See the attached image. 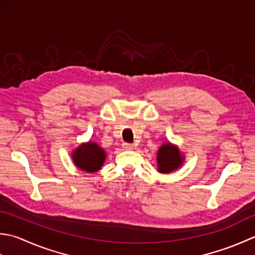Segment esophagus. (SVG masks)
Masks as SVG:
<instances>
[{
    "label": "esophagus",
    "instance_id": "1",
    "mask_svg": "<svg viewBox=\"0 0 255 255\" xmlns=\"http://www.w3.org/2000/svg\"><path fill=\"white\" fill-rule=\"evenodd\" d=\"M122 147H123L124 149H127V150H129V149H133V144H128V143H123V144H122Z\"/></svg>",
    "mask_w": 255,
    "mask_h": 255
}]
</instances>
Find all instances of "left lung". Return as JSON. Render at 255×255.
<instances>
[{"label":"left lung","instance_id":"1","mask_svg":"<svg viewBox=\"0 0 255 255\" xmlns=\"http://www.w3.org/2000/svg\"><path fill=\"white\" fill-rule=\"evenodd\" d=\"M157 170L160 174H169L180 168L185 162V155L179 147L170 142H164L157 150Z\"/></svg>","mask_w":255,"mask_h":255}]
</instances>
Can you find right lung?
I'll use <instances>...</instances> for the list:
<instances>
[{"label": "right lung", "mask_w": 255, "mask_h": 255, "mask_svg": "<svg viewBox=\"0 0 255 255\" xmlns=\"http://www.w3.org/2000/svg\"><path fill=\"white\" fill-rule=\"evenodd\" d=\"M106 158V150L93 141L81 143L71 153V159L76 167L87 173H96L100 170Z\"/></svg>", "instance_id": "obj_1"}]
</instances>
